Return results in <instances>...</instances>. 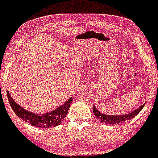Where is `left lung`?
I'll use <instances>...</instances> for the list:
<instances>
[{
  "label": "left lung",
  "mask_w": 158,
  "mask_h": 158,
  "mask_svg": "<svg viewBox=\"0 0 158 158\" xmlns=\"http://www.w3.org/2000/svg\"><path fill=\"white\" fill-rule=\"evenodd\" d=\"M145 104L143 105V106H139L138 108L134 110V111L131 112L129 114H122V115H108V114H104L101 113L100 111H99L97 109L95 106H94L93 107V111L94 115L96 116V117L99 119H100V121L102 123H106V124H119V123H124L125 121L129 120V119H131L133 117H135L137 114H138L140 110L143 109V107L145 106Z\"/></svg>",
  "instance_id": "1"
}]
</instances>
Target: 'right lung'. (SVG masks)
Wrapping results in <instances>:
<instances>
[{"label": "right lung", "instance_id": "add662e5", "mask_svg": "<svg viewBox=\"0 0 158 158\" xmlns=\"http://www.w3.org/2000/svg\"><path fill=\"white\" fill-rule=\"evenodd\" d=\"M6 93L11 108L19 118L26 123H30L32 126L44 128H52V127L60 125L66 117L70 104L73 101V98L70 97L64 104L61 105L59 108H56L55 110L48 113L37 114L25 110L20 105L15 102L8 90Z\"/></svg>", "mask_w": 158, "mask_h": 158}]
</instances>
